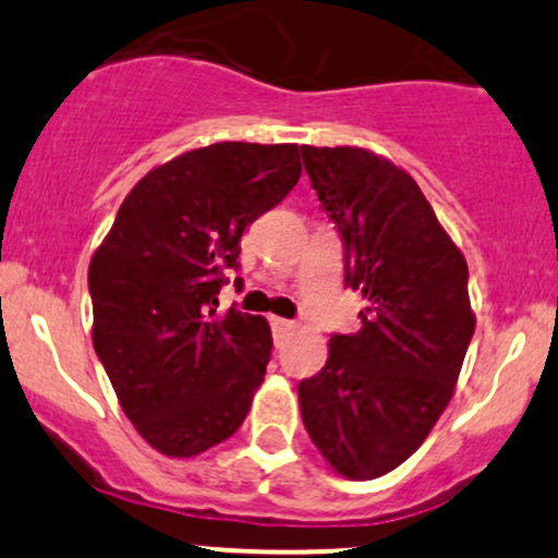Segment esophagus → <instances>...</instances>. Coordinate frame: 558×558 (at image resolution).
Wrapping results in <instances>:
<instances>
[{
  "instance_id": "1",
  "label": "esophagus",
  "mask_w": 558,
  "mask_h": 558,
  "mask_svg": "<svg viewBox=\"0 0 558 558\" xmlns=\"http://www.w3.org/2000/svg\"><path fill=\"white\" fill-rule=\"evenodd\" d=\"M270 328H272V336L275 341H283V338L291 332L296 325L291 323V319H283V317H270Z\"/></svg>"
}]
</instances>
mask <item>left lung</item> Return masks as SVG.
Returning <instances> with one entry per match:
<instances>
[{"label": "left lung", "mask_w": 558, "mask_h": 558, "mask_svg": "<svg viewBox=\"0 0 558 558\" xmlns=\"http://www.w3.org/2000/svg\"><path fill=\"white\" fill-rule=\"evenodd\" d=\"M301 157L343 239L345 286L367 299L362 328L332 336L325 367L301 380V420L338 475L373 480L407 462L451 401L475 332L466 262L390 159L360 146Z\"/></svg>", "instance_id": "8db88e82"}]
</instances>
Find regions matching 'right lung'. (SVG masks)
Listing matches in <instances>:
<instances>
[{
    "label": "right lung",
    "mask_w": 558,
    "mask_h": 558,
    "mask_svg": "<svg viewBox=\"0 0 558 558\" xmlns=\"http://www.w3.org/2000/svg\"><path fill=\"white\" fill-rule=\"evenodd\" d=\"M301 175L296 144L220 141L146 172L88 265L94 349L125 417L165 457L230 438L265 380V317L217 315L241 235Z\"/></svg>",
    "instance_id": "right-lung-1"
}]
</instances>
